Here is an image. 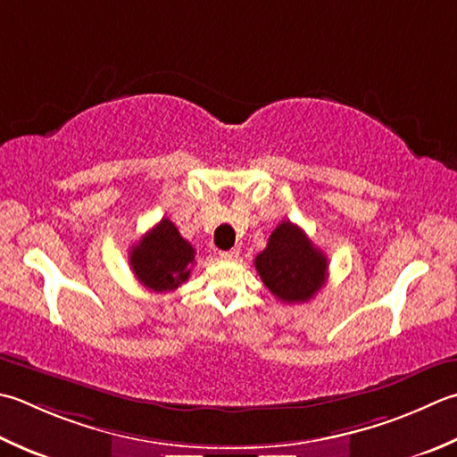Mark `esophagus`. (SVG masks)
<instances>
[{"label":"esophagus","mask_w":457,"mask_h":457,"mask_svg":"<svg viewBox=\"0 0 457 457\" xmlns=\"http://www.w3.org/2000/svg\"><path fill=\"white\" fill-rule=\"evenodd\" d=\"M239 255V249H229V252H220V257L226 259V262H234Z\"/></svg>","instance_id":"obj_1"}]
</instances>
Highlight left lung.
Masks as SVG:
<instances>
[{
    "label": "left lung",
    "instance_id": "left-lung-1",
    "mask_svg": "<svg viewBox=\"0 0 457 457\" xmlns=\"http://www.w3.org/2000/svg\"><path fill=\"white\" fill-rule=\"evenodd\" d=\"M255 270L279 301L307 303L325 285L328 263L305 231L291 221H281L255 257Z\"/></svg>",
    "mask_w": 457,
    "mask_h": 457
}]
</instances>
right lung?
<instances>
[{
  "label": "right lung",
  "instance_id": "add662e5",
  "mask_svg": "<svg viewBox=\"0 0 457 457\" xmlns=\"http://www.w3.org/2000/svg\"><path fill=\"white\" fill-rule=\"evenodd\" d=\"M194 247L168 218L160 220L130 249V270L150 291L166 293L180 287L192 273Z\"/></svg>",
  "mask_w": 457,
  "mask_h": 457
}]
</instances>
